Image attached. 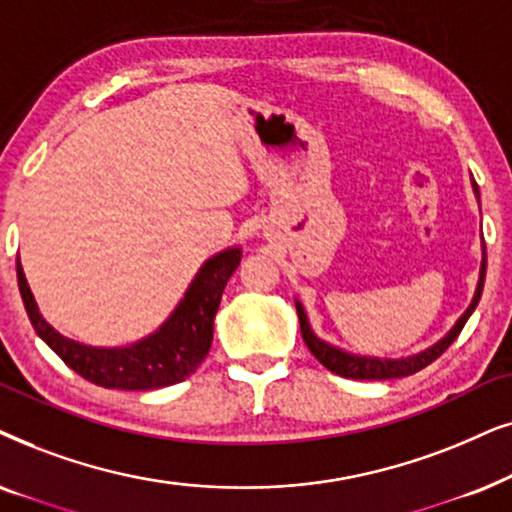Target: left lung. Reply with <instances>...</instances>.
I'll use <instances>...</instances> for the list:
<instances>
[{"instance_id":"1","label":"left lung","mask_w":512,"mask_h":512,"mask_svg":"<svg viewBox=\"0 0 512 512\" xmlns=\"http://www.w3.org/2000/svg\"><path fill=\"white\" fill-rule=\"evenodd\" d=\"M470 187H473L475 199L480 203V189L475 185V180L470 177ZM485 274H487V248L485 241H482V260H480V276H478V285H475L473 299H470L468 309L461 313L459 320L452 325V330L447 332L445 337H440L438 342L428 346L424 351L412 353V356H400V358H386V356H367V353H353L346 351L342 346H335L325 339H320L313 327L309 323V316H306L304 304L295 299V309L299 316V327H302V337L306 346L313 356L318 358L320 365H325L327 370L339 374V377L346 379H400V377H410V374L424 370L426 365H431L435 358H440L442 353L449 349V344L459 337V332L466 325V320L473 316L475 306H478L480 297H482V288H485Z\"/></svg>"}]
</instances>
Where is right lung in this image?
I'll use <instances>...</instances> for the list:
<instances>
[{
    "mask_svg": "<svg viewBox=\"0 0 512 512\" xmlns=\"http://www.w3.org/2000/svg\"><path fill=\"white\" fill-rule=\"evenodd\" d=\"M241 255V245H231L208 257L170 316L154 332L124 346H91L60 335L39 311L20 257L16 274L34 332L58 353L60 360H65L67 367L95 386L149 391L187 379L206 360L213 344L215 313L220 309L227 281L241 264Z\"/></svg>",
    "mask_w": 512,
    "mask_h": 512,
    "instance_id": "obj_1",
    "label": "right lung"
}]
</instances>
